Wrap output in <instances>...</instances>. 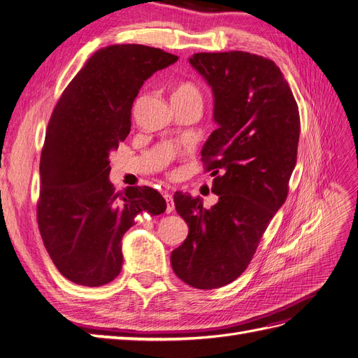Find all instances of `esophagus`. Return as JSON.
<instances>
[{"label": "esophagus", "mask_w": 358, "mask_h": 358, "mask_svg": "<svg viewBox=\"0 0 358 358\" xmlns=\"http://www.w3.org/2000/svg\"><path fill=\"white\" fill-rule=\"evenodd\" d=\"M164 200H166V212L167 213H171L173 210H175V201H173V196L169 192L164 194Z\"/></svg>", "instance_id": "34e87169"}]
</instances>
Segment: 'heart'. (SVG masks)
Instances as JSON below:
<instances>
[{
    "instance_id": "heart-1",
    "label": "heart",
    "mask_w": 358,
    "mask_h": 358,
    "mask_svg": "<svg viewBox=\"0 0 358 358\" xmlns=\"http://www.w3.org/2000/svg\"><path fill=\"white\" fill-rule=\"evenodd\" d=\"M173 96H194V99H200L201 100V94L196 85H192L189 82H183L178 85V88L173 92Z\"/></svg>"
}]
</instances>
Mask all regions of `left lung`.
<instances>
[{
  "mask_svg": "<svg viewBox=\"0 0 358 358\" xmlns=\"http://www.w3.org/2000/svg\"><path fill=\"white\" fill-rule=\"evenodd\" d=\"M189 64L213 91L218 128L201 150L218 203L175 194L188 237L170 255L183 282L213 289L239 278L288 196L300 136L299 106L272 59L230 50L194 53Z\"/></svg>",
  "mask_w": 358,
  "mask_h": 358,
  "instance_id": "left-lung-1",
  "label": "left lung"
}]
</instances>
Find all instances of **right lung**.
<instances>
[{
  "label": "right lung",
  "mask_w": 358,
  "mask_h": 358,
  "mask_svg": "<svg viewBox=\"0 0 358 358\" xmlns=\"http://www.w3.org/2000/svg\"><path fill=\"white\" fill-rule=\"evenodd\" d=\"M176 61L143 45L103 48L53 109L40 158L37 222L53 264L74 284H109L122 268L121 241L136 216L166 210V200L149 187H129L119 197L109 155L129 134L145 80Z\"/></svg>",
  "instance_id": "add662e5"
}]
</instances>
